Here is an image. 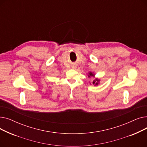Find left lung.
Returning a JSON list of instances; mask_svg holds the SVG:
<instances>
[{
  "instance_id": "obj_1",
  "label": "left lung",
  "mask_w": 147,
  "mask_h": 147,
  "mask_svg": "<svg viewBox=\"0 0 147 147\" xmlns=\"http://www.w3.org/2000/svg\"><path fill=\"white\" fill-rule=\"evenodd\" d=\"M90 75H89V77H90V76H94V74H92V73H90V74H89ZM99 82V80H98V79H96V80H95L94 82H93V84H95V85H96V84H98V83H97V82Z\"/></svg>"
}]
</instances>
